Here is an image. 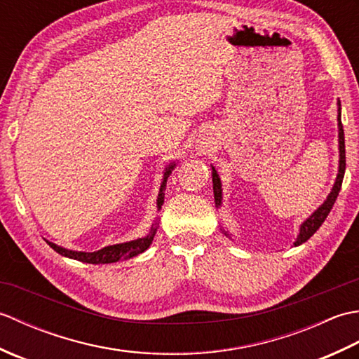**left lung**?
Segmentation results:
<instances>
[{
	"label": "left lung",
	"instance_id": "8db88e82",
	"mask_svg": "<svg viewBox=\"0 0 359 359\" xmlns=\"http://www.w3.org/2000/svg\"><path fill=\"white\" fill-rule=\"evenodd\" d=\"M338 142H339V168H338L337 182H334L330 194L327 196V199L324 201L321 207H319L307 220H304V224L299 228V236H297V239L294 242V247L301 245V243H304V242H307L311 236L318 231V228L324 224L325 217L329 216V212L333 208L334 202H337V197L339 194V189L342 185V179H344L346 143H344V129H342V123H341V102L339 100H338ZM211 170H212L211 174H212V189H215V202L217 207H220V203H222V184H220L219 174L215 170V166H211Z\"/></svg>",
	"mask_w": 359,
	"mask_h": 359
}]
</instances>
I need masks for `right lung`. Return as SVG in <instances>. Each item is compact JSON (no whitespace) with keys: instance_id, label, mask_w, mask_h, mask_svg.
<instances>
[{"instance_id":"add662e5","label":"right lung","mask_w":359,"mask_h":359,"mask_svg":"<svg viewBox=\"0 0 359 359\" xmlns=\"http://www.w3.org/2000/svg\"><path fill=\"white\" fill-rule=\"evenodd\" d=\"M174 166H175V163H171L165 170L163 180H162V185H160V191H158V197H157V208L158 210L162 208V205H163L166 180H168V177H170V174L174 170ZM156 231H157V228L152 226L149 234L144 236V238H142V239H135V241L125 242V243H116V245L104 247L98 251H93V253H86V251H72V250H67L63 247H58L53 242H49V241H46V242H48L49 247L55 250L58 255L75 259V261L86 262V264H112V262L120 261V259L134 257L137 255L143 253L144 250H148L152 243V239H154Z\"/></svg>"}]
</instances>
